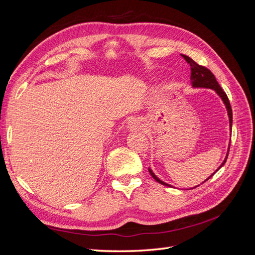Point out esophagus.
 Wrapping results in <instances>:
<instances>
[{
	"mask_svg": "<svg viewBox=\"0 0 255 255\" xmlns=\"http://www.w3.org/2000/svg\"><path fill=\"white\" fill-rule=\"evenodd\" d=\"M137 123L136 122H130L129 123V127H128V128L130 129V130H134V129H137Z\"/></svg>",
	"mask_w": 255,
	"mask_h": 255,
	"instance_id": "obj_1",
	"label": "esophagus"
}]
</instances>
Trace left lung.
Masks as SVG:
<instances>
[{"mask_svg": "<svg viewBox=\"0 0 255 255\" xmlns=\"http://www.w3.org/2000/svg\"><path fill=\"white\" fill-rule=\"evenodd\" d=\"M182 57L187 61V64H189L190 66V71H191V75H190V82L192 84V87H203V88H211V89H214L217 94L219 95V97L222 99L223 103L226 104V107L228 110V115H229V119H230V127L232 128V122H233V114H232V107H231V104H230V101H229V98L227 96V94L225 91H223V89L220 87V85L218 84V82L216 81V78L215 75L211 72L210 69L205 68L204 66H201L197 64L195 60H192L189 56H186V55H182ZM229 151H230V145H229V150H228V153H227V156L225 158V160H223V163L220 165V167L216 170L215 172H217L219 169L226 164V161L228 159V156H229ZM149 172L150 174L152 175V177L154 180H155L156 182H158L159 184H163L165 185V186H169L170 187V185L160 181L158 177L154 174L152 172L151 169H149ZM215 172L208 177V179H211V177L215 174ZM207 179V180H208ZM207 180H205L204 182H206ZM203 182V183H204ZM195 188V187H194Z\"/></svg>", "mask_w": 255, "mask_h": 255, "instance_id": "8db88e82", "label": "left lung"}]
</instances>
